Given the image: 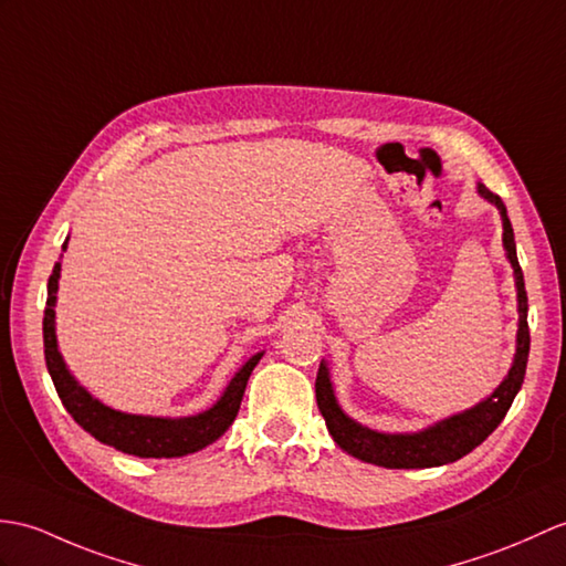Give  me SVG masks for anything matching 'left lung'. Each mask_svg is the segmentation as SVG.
Instances as JSON below:
<instances>
[{"mask_svg": "<svg viewBox=\"0 0 566 566\" xmlns=\"http://www.w3.org/2000/svg\"><path fill=\"white\" fill-rule=\"evenodd\" d=\"M480 195L488 197L502 212L504 223V248L511 260V268L516 274V289H518V347L516 359L511 366L504 384L499 386L492 396L465 410L461 415H453L443 422L433 424L424 431L417 433H378L366 429L349 419L335 400V392L331 386V376H327V366L321 364L318 378H315V400H318V410L325 419L327 431L333 433L335 443L349 455L359 458L364 463H374L380 468H396V470H410V468H437L453 463L458 458L468 455L472 449L490 437V433L502 424L511 402H514L516 392L521 390L525 364H528V349H531V333H528V294H525L523 272L516 258V241L514 229L506 217V207L502 197L494 195L490 188L478 186Z\"/></svg>", "mask_w": 566, "mask_h": 566, "instance_id": "left-lung-1", "label": "left lung"}]
</instances>
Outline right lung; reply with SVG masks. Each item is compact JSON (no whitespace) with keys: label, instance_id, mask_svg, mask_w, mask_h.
Returning <instances> with one entry per match:
<instances>
[{"label":"right lung","instance_id":"add662e5","mask_svg":"<svg viewBox=\"0 0 566 566\" xmlns=\"http://www.w3.org/2000/svg\"><path fill=\"white\" fill-rule=\"evenodd\" d=\"M57 280H60V262L52 268V274L48 280V304H45V318H43L45 364L62 405L67 407V412L74 417V422L78 427L86 429L91 437H96L101 443H108L117 451L139 455V458H178V455L195 453L212 441H217L221 433L231 427L235 415H239L248 378H251L262 354H255L253 359H248L243 369L233 376L229 388L223 390L219 402L197 417L164 419V417H142V415H125V412L111 410V407H105L103 402L91 398L88 392L76 384L60 357L57 337H55Z\"/></svg>","mask_w":566,"mask_h":566}]
</instances>
